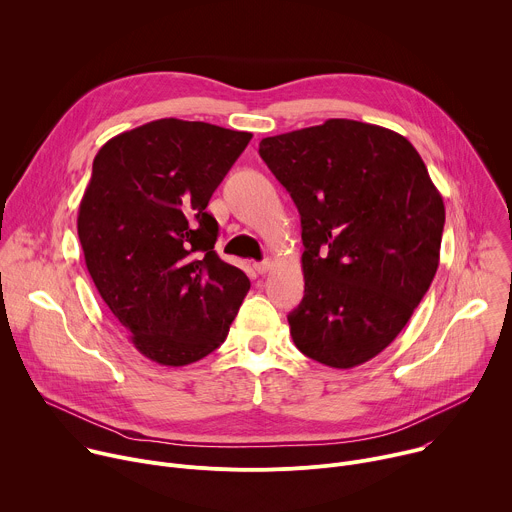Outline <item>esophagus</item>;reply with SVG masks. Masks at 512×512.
<instances>
[{"mask_svg":"<svg viewBox=\"0 0 512 512\" xmlns=\"http://www.w3.org/2000/svg\"><path fill=\"white\" fill-rule=\"evenodd\" d=\"M253 267H255V271H257V273H261V275H263V273L271 271V267H273V261H271V259H263V261L255 263Z\"/></svg>","mask_w":512,"mask_h":512,"instance_id":"34e87169","label":"esophagus"}]
</instances>
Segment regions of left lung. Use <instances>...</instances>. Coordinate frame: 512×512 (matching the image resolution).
I'll use <instances>...</instances> for the list:
<instances>
[{
    "mask_svg": "<svg viewBox=\"0 0 512 512\" xmlns=\"http://www.w3.org/2000/svg\"><path fill=\"white\" fill-rule=\"evenodd\" d=\"M259 156L302 216L306 289L289 334L326 367H358L397 338L433 281L442 194L403 135L362 121L265 137Z\"/></svg>",
    "mask_w": 512,
    "mask_h": 512,
    "instance_id": "obj_1",
    "label": "left lung"
}]
</instances>
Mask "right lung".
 Listing matches in <instances>:
<instances>
[{
  "instance_id": "right-lung-1",
  "label": "right lung",
  "mask_w": 512,
  "mask_h": 512,
  "mask_svg": "<svg viewBox=\"0 0 512 512\" xmlns=\"http://www.w3.org/2000/svg\"><path fill=\"white\" fill-rule=\"evenodd\" d=\"M251 137L170 117L111 137L93 160L77 218L87 269L133 346L164 367L221 346L251 287L216 255L206 212Z\"/></svg>"
}]
</instances>
